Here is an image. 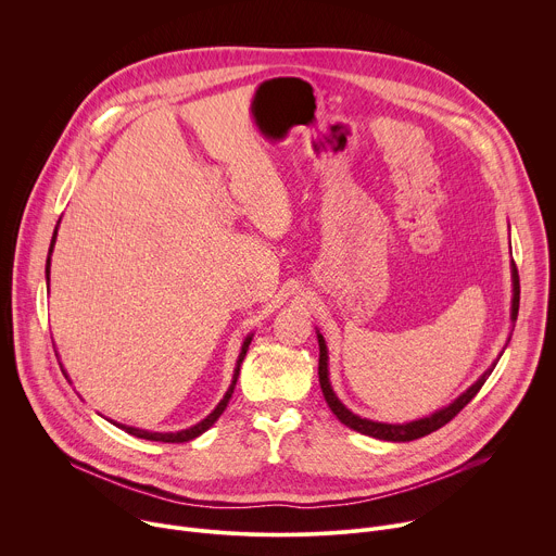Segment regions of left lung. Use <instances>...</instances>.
<instances>
[{
  "label": "left lung",
  "instance_id": "1",
  "mask_svg": "<svg viewBox=\"0 0 556 556\" xmlns=\"http://www.w3.org/2000/svg\"><path fill=\"white\" fill-rule=\"evenodd\" d=\"M513 321L517 319V312H519V273H517V264L513 262ZM319 337V382H321V391L326 395V403L328 407L332 409V414L350 429L363 433V435H371V438H378V440H387V442H412V440H418V438H425L438 429H442L446 422H451L472 399L478 395V391L482 389V384L486 382V378L491 376L493 369H489L478 382H475L466 393H462L459 399L444 407L442 412H435L433 416L429 418H422V420H416V422H409V425H384V422H371L367 418H358L354 416L350 409H345V405H341V401L337 399V393L332 391L330 387V378H328V348H326V341L321 334Z\"/></svg>",
  "mask_w": 556,
  "mask_h": 556
}]
</instances>
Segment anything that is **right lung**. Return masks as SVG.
Here are the masks:
<instances>
[{
  "mask_svg": "<svg viewBox=\"0 0 556 556\" xmlns=\"http://www.w3.org/2000/svg\"><path fill=\"white\" fill-rule=\"evenodd\" d=\"M54 237H56V230H54V235H52L50 253H52V247H54ZM46 275H48V279H50V255H48V264H46ZM251 341H253V337H249V339L244 341V345H242L240 358H237V367H235V374H232V382H230V387H228L226 395L222 399V403L215 407V412H213V414H208V416H206L202 422H198L195 427H191V429H187V431H178V433H149V431L134 429V427H121V425H118V427H121V429H125L127 433H131V435L140 438V440H155V442H189V440H193V438L202 435V433H204L208 427H213V425L217 422V418L224 414V409H226V405H228V401H230V395H232V389H235L237 376H240V367H242V361H244V356H247V352H249Z\"/></svg>",
  "mask_w": 556,
  "mask_h": 556,
  "instance_id": "right-lung-1",
  "label": "right lung"
}]
</instances>
